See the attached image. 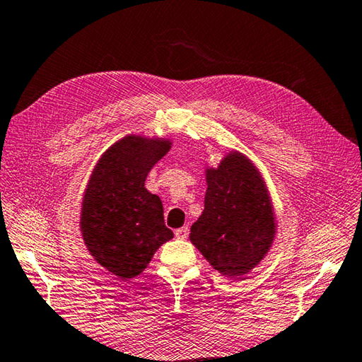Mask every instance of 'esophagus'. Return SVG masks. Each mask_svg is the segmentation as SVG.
<instances>
[{
  "instance_id": "obj_1",
  "label": "esophagus",
  "mask_w": 362,
  "mask_h": 362,
  "mask_svg": "<svg viewBox=\"0 0 362 362\" xmlns=\"http://www.w3.org/2000/svg\"><path fill=\"white\" fill-rule=\"evenodd\" d=\"M188 233H189L188 226H183V228L175 230V237L180 238V240H185V238H188Z\"/></svg>"
}]
</instances>
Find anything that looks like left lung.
Masks as SVG:
<instances>
[{
    "label": "left lung",
    "instance_id": "1",
    "mask_svg": "<svg viewBox=\"0 0 362 362\" xmlns=\"http://www.w3.org/2000/svg\"><path fill=\"white\" fill-rule=\"evenodd\" d=\"M204 211L189 240L228 278L246 274L265 257L276 221L264 179L245 155L230 152L207 169Z\"/></svg>",
    "mask_w": 362,
    "mask_h": 362
}]
</instances>
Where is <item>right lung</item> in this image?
Wrapping results in <instances>:
<instances>
[{"mask_svg": "<svg viewBox=\"0 0 362 362\" xmlns=\"http://www.w3.org/2000/svg\"><path fill=\"white\" fill-rule=\"evenodd\" d=\"M169 147L168 139L125 136L102 155L84 191V243L120 279L143 273L155 251L174 237L165 226L160 197L144 187L147 173Z\"/></svg>", "mask_w": 362, "mask_h": 362, "instance_id": "obj_1", "label": "right lung"}]
</instances>
